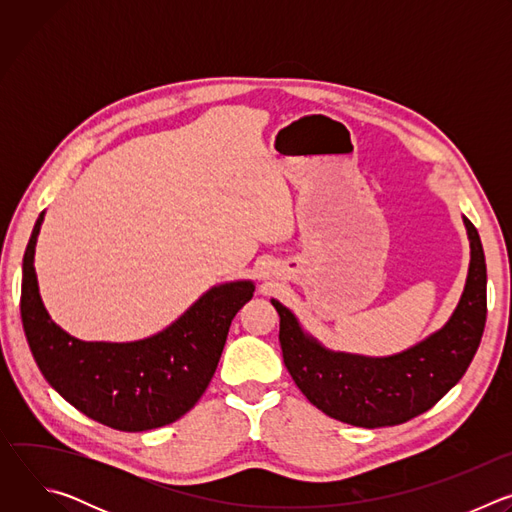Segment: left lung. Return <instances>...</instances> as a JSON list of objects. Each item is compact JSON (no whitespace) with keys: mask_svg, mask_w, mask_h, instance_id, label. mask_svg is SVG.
Masks as SVG:
<instances>
[{"mask_svg":"<svg viewBox=\"0 0 512 512\" xmlns=\"http://www.w3.org/2000/svg\"><path fill=\"white\" fill-rule=\"evenodd\" d=\"M470 237V269L462 300L450 322L421 344L389 356L364 358L330 352L306 336L287 308L279 314L283 362L300 391L326 415L356 425L405 423L440 401L468 371L486 324V261L476 227Z\"/></svg>","mask_w":512,"mask_h":512,"instance_id":"1","label":"left lung"}]
</instances>
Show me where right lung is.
I'll list each match as a JSON object with an SVG mask.
<instances>
[{
	"label": "right lung",
	"mask_w": 512,
	"mask_h": 512,
	"mask_svg": "<svg viewBox=\"0 0 512 512\" xmlns=\"http://www.w3.org/2000/svg\"><path fill=\"white\" fill-rule=\"evenodd\" d=\"M44 212L24 253L20 314L28 346L44 379L87 417L119 429L145 431L174 423L206 391L237 312L253 298L251 281L212 287L164 332L129 344L83 342L48 316L34 271Z\"/></svg>",
	"instance_id": "right-lung-1"
}]
</instances>
